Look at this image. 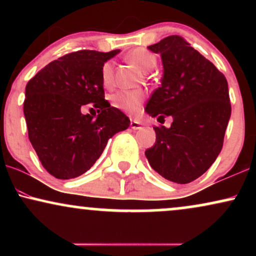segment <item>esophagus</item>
Returning a JSON list of instances; mask_svg holds the SVG:
<instances>
[{"label": "esophagus", "mask_w": 256, "mask_h": 256, "mask_svg": "<svg viewBox=\"0 0 256 256\" xmlns=\"http://www.w3.org/2000/svg\"><path fill=\"white\" fill-rule=\"evenodd\" d=\"M142 128V122H137V120H131V128L134 130H138V128Z\"/></svg>", "instance_id": "34e87169"}]
</instances>
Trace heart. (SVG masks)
Masks as SVG:
<instances>
[{
	"instance_id": "b5f03b06",
	"label": "heart",
	"mask_w": 256,
	"mask_h": 256,
	"mask_svg": "<svg viewBox=\"0 0 256 256\" xmlns=\"http://www.w3.org/2000/svg\"><path fill=\"white\" fill-rule=\"evenodd\" d=\"M128 61L142 72L152 71L156 64L155 55L144 48H137L128 52ZM101 79L106 88H110L113 85L114 70L110 62H104L102 66ZM146 94L140 90H120L112 96V104L128 114H136L140 112Z\"/></svg>"
}]
</instances>
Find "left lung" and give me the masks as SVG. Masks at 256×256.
<instances>
[{"label":"left lung","mask_w":256,"mask_h":256,"mask_svg":"<svg viewBox=\"0 0 256 256\" xmlns=\"http://www.w3.org/2000/svg\"><path fill=\"white\" fill-rule=\"evenodd\" d=\"M161 55L164 77L146 112L171 128L154 126L156 140L146 149L150 166L167 180L186 184L212 166L224 143L231 116L225 76L183 37L173 34L148 46Z\"/></svg>","instance_id":"obj_1"}]
</instances>
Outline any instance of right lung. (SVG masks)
I'll list each match as a JSON object with an SVG mask.
<instances>
[{
    "label": "right lung",
    "mask_w": 256,
    "mask_h": 256,
    "mask_svg": "<svg viewBox=\"0 0 256 256\" xmlns=\"http://www.w3.org/2000/svg\"><path fill=\"white\" fill-rule=\"evenodd\" d=\"M119 52H70L46 64L26 85L28 140L55 178L83 174L101 156L108 140L130 126V119L104 100L101 79L104 64ZM85 104L98 110L96 118L82 113Z\"/></svg>",
    "instance_id": "obj_1"
}]
</instances>
